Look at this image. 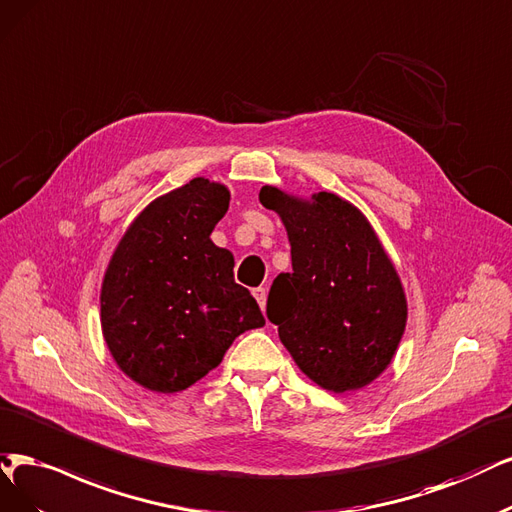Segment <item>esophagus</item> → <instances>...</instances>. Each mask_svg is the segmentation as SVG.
Listing matches in <instances>:
<instances>
[{
  "instance_id": "1",
  "label": "esophagus",
  "mask_w": 512,
  "mask_h": 512,
  "mask_svg": "<svg viewBox=\"0 0 512 512\" xmlns=\"http://www.w3.org/2000/svg\"><path fill=\"white\" fill-rule=\"evenodd\" d=\"M253 297L257 299V304H259V308H261V310L266 308V299H268V291H266V289H263V287L253 289Z\"/></svg>"
}]
</instances>
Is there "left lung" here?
<instances>
[{"mask_svg":"<svg viewBox=\"0 0 512 512\" xmlns=\"http://www.w3.org/2000/svg\"><path fill=\"white\" fill-rule=\"evenodd\" d=\"M259 202L278 213L293 272L270 289L268 318L295 365L320 388L369 386L392 363L407 325L394 263L358 208L331 192L291 196L263 185Z\"/></svg>","mask_w":512,"mask_h":512,"instance_id":"8db88e82","label":"left lung"}]
</instances>
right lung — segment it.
Listing matches in <instances>:
<instances>
[{
    "instance_id": "1",
    "label": "right lung",
    "mask_w": 512,
    "mask_h": 512,
    "mask_svg": "<svg viewBox=\"0 0 512 512\" xmlns=\"http://www.w3.org/2000/svg\"><path fill=\"white\" fill-rule=\"evenodd\" d=\"M230 189L196 177L149 202L113 251L101 327L116 365L139 386L173 394L215 369L234 339L266 325L234 280V255L211 234Z\"/></svg>"
}]
</instances>
